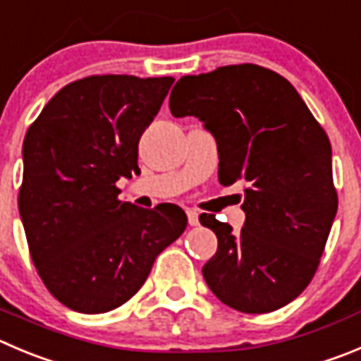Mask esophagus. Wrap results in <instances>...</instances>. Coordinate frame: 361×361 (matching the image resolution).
Instances as JSON below:
<instances>
[{"instance_id":"obj_1","label":"esophagus","mask_w":361,"mask_h":361,"mask_svg":"<svg viewBox=\"0 0 361 361\" xmlns=\"http://www.w3.org/2000/svg\"><path fill=\"white\" fill-rule=\"evenodd\" d=\"M187 217H188V224H190V226H197V224H200V214H197L194 208H188Z\"/></svg>"}]
</instances>
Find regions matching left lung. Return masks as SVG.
<instances>
[{
	"mask_svg": "<svg viewBox=\"0 0 361 361\" xmlns=\"http://www.w3.org/2000/svg\"><path fill=\"white\" fill-rule=\"evenodd\" d=\"M169 109L214 133L219 181L245 185L240 231L200 215L219 242L203 267L210 290L244 313L294 301L317 272L338 208L326 131L288 80L255 63L183 76Z\"/></svg>",
	"mask_w": 361,
	"mask_h": 361,
	"instance_id": "8db88e82",
	"label": "left lung"
}]
</instances>
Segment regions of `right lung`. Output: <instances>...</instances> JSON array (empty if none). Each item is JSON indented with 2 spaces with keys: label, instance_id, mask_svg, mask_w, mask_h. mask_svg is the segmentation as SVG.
Masks as SVG:
<instances>
[{
  "label": "right lung",
  "instance_id": "obj_1",
  "mask_svg": "<svg viewBox=\"0 0 361 361\" xmlns=\"http://www.w3.org/2000/svg\"><path fill=\"white\" fill-rule=\"evenodd\" d=\"M174 78L94 74L63 87L28 128L19 214L40 279L63 306L104 313L133 298L187 228L176 204L119 200L139 140Z\"/></svg>",
  "mask_w": 361,
  "mask_h": 361
}]
</instances>
